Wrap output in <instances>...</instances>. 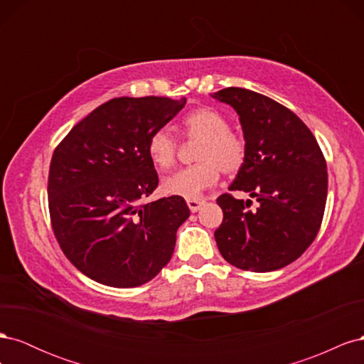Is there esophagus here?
Segmentation results:
<instances>
[{"mask_svg":"<svg viewBox=\"0 0 364 364\" xmlns=\"http://www.w3.org/2000/svg\"><path fill=\"white\" fill-rule=\"evenodd\" d=\"M186 203H188V208L191 213H197L199 209L202 208V205L205 203V200H200V199H188L186 200Z\"/></svg>","mask_w":364,"mask_h":364,"instance_id":"34e87169","label":"esophagus"}]
</instances>
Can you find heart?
<instances>
[{
    "label": "heart",
    "mask_w": 364,
    "mask_h": 364,
    "mask_svg": "<svg viewBox=\"0 0 364 364\" xmlns=\"http://www.w3.org/2000/svg\"><path fill=\"white\" fill-rule=\"evenodd\" d=\"M225 115L211 107H200L183 119V130L188 138L202 139L197 149V161L167 176L162 181V191L168 196H181L185 199H197L206 188L214 186L225 174L237 173L246 161V144L241 136L229 130ZM149 158L159 170H167L178 155V141L168 130L158 129L147 142Z\"/></svg>",
    "instance_id": "1"
}]
</instances>
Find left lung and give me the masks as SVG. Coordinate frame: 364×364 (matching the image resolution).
Masks as SVG:
<instances>
[{
  "mask_svg": "<svg viewBox=\"0 0 364 364\" xmlns=\"http://www.w3.org/2000/svg\"><path fill=\"white\" fill-rule=\"evenodd\" d=\"M235 109L246 142V161L230 183L258 202L230 194L217 199L223 222L214 232L222 257L250 272H273L299 258L322 225L328 173L314 135L290 109L245 87L211 95Z\"/></svg>",
  "mask_w": 364,
  "mask_h": 364,
  "instance_id": "obj_1",
  "label": "left lung"
}]
</instances>
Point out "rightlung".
Masks as SVG:
<instances>
[{
  "mask_svg": "<svg viewBox=\"0 0 364 364\" xmlns=\"http://www.w3.org/2000/svg\"><path fill=\"white\" fill-rule=\"evenodd\" d=\"M185 103L112 98L54 150L48 174L53 232L87 278L109 287H138L171 259L176 232L190 209L181 196L144 203L159 182L147 142Z\"/></svg>",
  "mask_w": 364,
  "mask_h": 364,
  "instance_id": "obj_1",
  "label": "right lung"
}]
</instances>
